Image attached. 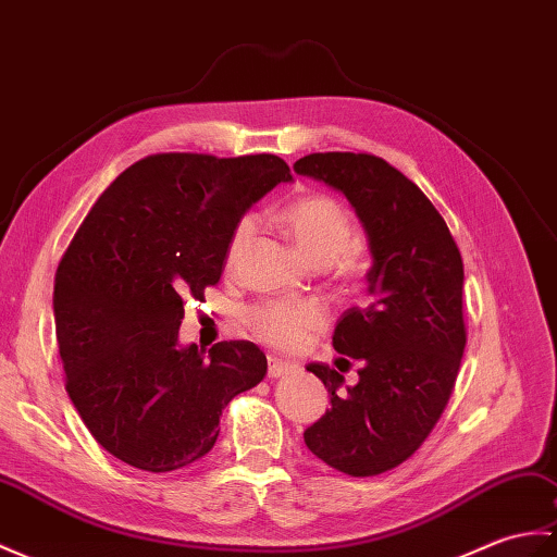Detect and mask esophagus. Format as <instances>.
Wrapping results in <instances>:
<instances>
[{
	"label": "esophagus",
	"mask_w": 557,
	"mask_h": 557,
	"mask_svg": "<svg viewBox=\"0 0 557 557\" xmlns=\"http://www.w3.org/2000/svg\"><path fill=\"white\" fill-rule=\"evenodd\" d=\"M294 370H296V366L289 363V360L277 358V356L268 358V374H270V377H282V374H289Z\"/></svg>",
	"instance_id": "esophagus-1"
}]
</instances>
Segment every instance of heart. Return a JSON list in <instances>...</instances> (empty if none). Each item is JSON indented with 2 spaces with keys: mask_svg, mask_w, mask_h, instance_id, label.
<instances>
[{
  "mask_svg": "<svg viewBox=\"0 0 557 557\" xmlns=\"http://www.w3.org/2000/svg\"><path fill=\"white\" fill-rule=\"evenodd\" d=\"M280 225L294 242L296 251L310 265H325L337 258L342 275L351 277L360 270L358 258L344 251L348 239H351V220L334 199L322 197V194H306V197L284 206L280 213ZM251 235L253 220H239L227 244V263L237 261V256L247 247ZM247 322L263 342L280 348H296L304 344L310 330L320 325L322 313L313 304L268 301L253 306L247 313Z\"/></svg>",
  "mask_w": 557,
  "mask_h": 557,
  "instance_id": "1",
  "label": "heart"
}]
</instances>
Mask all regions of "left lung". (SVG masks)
Returning a JSON list of instances; mask_svg holds the SVG:
<instances>
[{"label":"left lung","mask_w":557,"mask_h":557,"mask_svg":"<svg viewBox=\"0 0 557 557\" xmlns=\"http://www.w3.org/2000/svg\"><path fill=\"white\" fill-rule=\"evenodd\" d=\"M294 171L342 194L372 261L368 306L348 308L332 337L334 351L360 363L358 382L346 386L325 363L306 366L332 406L304 442L330 468L372 476L416 454L454 392L465 351L462 258L432 201L384 159L310 153Z\"/></svg>","instance_id":"left-lung-1"}]
</instances>
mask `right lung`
<instances>
[{
	"instance_id": "1",
	"label": "right lung",
	"mask_w": 557,
	"mask_h": 557,
	"mask_svg": "<svg viewBox=\"0 0 557 557\" xmlns=\"http://www.w3.org/2000/svg\"><path fill=\"white\" fill-rule=\"evenodd\" d=\"M289 165L273 153H159L103 189L63 253L54 320L66 389L113 458L147 472L213 448L223 408L268 370L251 342H180L185 299H203L251 206Z\"/></svg>"
}]
</instances>
